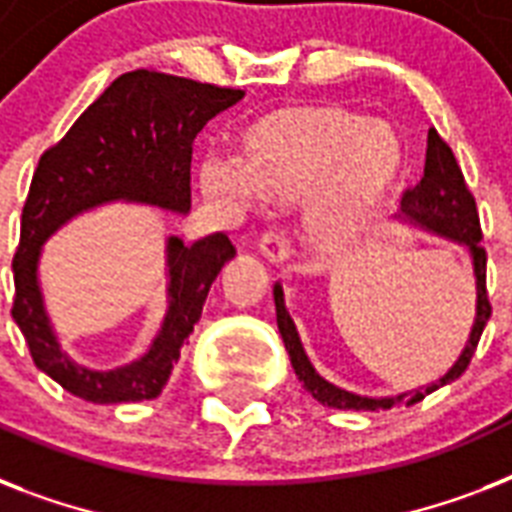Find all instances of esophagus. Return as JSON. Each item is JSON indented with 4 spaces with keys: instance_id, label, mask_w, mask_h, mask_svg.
<instances>
[{
    "instance_id": "34e87169",
    "label": "esophagus",
    "mask_w": 512,
    "mask_h": 512,
    "mask_svg": "<svg viewBox=\"0 0 512 512\" xmlns=\"http://www.w3.org/2000/svg\"><path fill=\"white\" fill-rule=\"evenodd\" d=\"M257 249H260V255H263L268 263H273V265L287 263L289 241L284 239V233H281V231L263 233V239H260Z\"/></svg>"
}]
</instances>
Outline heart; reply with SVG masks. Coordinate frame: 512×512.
<instances>
[{
  "mask_svg": "<svg viewBox=\"0 0 512 512\" xmlns=\"http://www.w3.org/2000/svg\"><path fill=\"white\" fill-rule=\"evenodd\" d=\"M404 146L382 119L337 106L268 111L239 135V156L199 167L207 199L249 207L255 191L276 201L305 196L313 247L340 249L369 228L404 175Z\"/></svg>",
  "mask_w": 512,
  "mask_h": 512,
  "instance_id": "obj_1",
  "label": "heart"
}]
</instances>
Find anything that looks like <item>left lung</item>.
Returning a JSON list of instances; mask_svg holds the SVG:
<instances>
[{
  "label": "left lung",
  "mask_w": 512,
  "mask_h": 512,
  "mask_svg": "<svg viewBox=\"0 0 512 512\" xmlns=\"http://www.w3.org/2000/svg\"><path fill=\"white\" fill-rule=\"evenodd\" d=\"M401 220L468 249L473 276H476V319H473V327H470L468 342H465V348H462L460 358L452 364V369L444 377H438L436 382H430V385L406 390V393H398V396H358V393H350L345 388H337L335 382L324 380L316 372V366L311 364V358H308L303 342H300V335H297L295 321H292L287 305H284V289H281V284H276L273 287V300H276V324H279L281 340H284V348H287L297 380L303 382V388L321 406L353 409V412H377V409H390L396 404H417L428 393L444 388L468 369L470 358L478 348V340L484 335L486 321L492 316V305H489V295H486V249L481 247V223H478L476 199L465 185V177H462L452 148L446 146L444 138L436 130L428 132L425 175L401 199Z\"/></svg>",
  "instance_id": "left-lung-1"
}]
</instances>
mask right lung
Wrapping results in <instances>:
<instances>
[{
    "instance_id": "add662e5",
    "label": "right lung",
    "mask_w": 512,
    "mask_h": 512,
    "mask_svg": "<svg viewBox=\"0 0 512 512\" xmlns=\"http://www.w3.org/2000/svg\"><path fill=\"white\" fill-rule=\"evenodd\" d=\"M241 90L201 84L159 71H130L111 82L66 138L44 151L20 217V244L12 260L20 327L34 364L68 393L92 404L151 401L162 393L180 358L212 281L236 257L225 233L185 247L167 239V313L151 348L116 369L76 364L60 348L39 287L44 241L71 217L111 201H135L185 215L191 209L193 140L209 119L236 106Z\"/></svg>"
}]
</instances>
